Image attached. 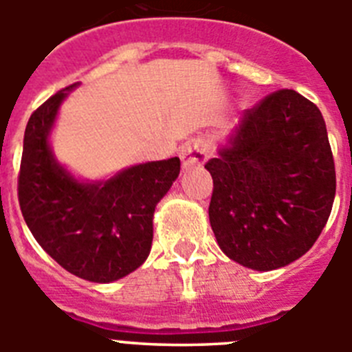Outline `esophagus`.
I'll use <instances>...</instances> for the list:
<instances>
[{
  "instance_id": "1",
  "label": "esophagus",
  "mask_w": 352,
  "mask_h": 352,
  "mask_svg": "<svg viewBox=\"0 0 352 352\" xmlns=\"http://www.w3.org/2000/svg\"><path fill=\"white\" fill-rule=\"evenodd\" d=\"M206 148H204L201 142H190V144H186L185 148L182 149V162L185 169L203 166L204 162H206Z\"/></svg>"
}]
</instances>
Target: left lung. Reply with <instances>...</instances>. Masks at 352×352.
<instances>
[{"mask_svg": "<svg viewBox=\"0 0 352 352\" xmlns=\"http://www.w3.org/2000/svg\"><path fill=\"white\" fill-rule=\"evenodd\" d=\"M204 167L213 178L214 238L247 268L270 272L300 259L328 222L337 178L326 123L294 89L247 109Z\"/></svg>", "mask_w": 352, "mask_h": 352, "instance_id": "obj_1", "label": "left lung"}]
</instances>
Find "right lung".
<instances>
[{"mask_svg":"<svg viewBox=\"0 0 352 352\" xmlns=\"http://www.w3.org/2000/svg\"><path fill=\"white\" fill-rule=\"evenodd\" d=\"M61 89L31 114L17 179L19 206L40 247L72 275L107 284L138 270L153 241V213L179 174V158L148 162L105 182L80 183L56 162L49 133Z\"/></svg>","mask_w":352,"mask_h":352,"instance_id":"right-lung-1","label":"right lung"}]
</instances>
